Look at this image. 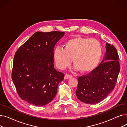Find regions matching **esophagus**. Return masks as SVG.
<instances>
[{
	"instance_id": "1",
	"label": "esophagus",
	"mask_w": 127,
	"mask_h": 127,
	"mask_svg": "<svg viewBox=\"0 0 127 127\" xmlns=\"http://www.w3.org/2000/svg\"><path fill=\"white\" fill-rule=\"evenodd\" d=\"M72 76L71 75H69V74H66L65 75V77H64V78L65 79H69L70 78H72Z\"/></svg>"
}]
</instances>
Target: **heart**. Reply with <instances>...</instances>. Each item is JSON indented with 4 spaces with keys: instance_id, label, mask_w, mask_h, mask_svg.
<instances>
[{
    "instance_id": "b5f03b06",
    "label": "heart",
    "mask_w": 127,
    "mask_h": 127,
    "mask_svg": "<svg viewBox=\"0 0 127 127\" xmlns=\"http://www.w3.org/2000/svg\"><path fill=\"white\" fill-rule=\"evenodd\" d=\"M64 46V49L58 47L53 51L56 66L61 69L69 66L72 59L75 69L89 72L98 65L102 56L101 45L94 38L73 37L67 40Z\"/></svg>"
}]
</instances>
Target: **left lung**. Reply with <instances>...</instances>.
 <instances>
[{
    "label": "left lung",
    "mask_w": 127,
    "mask_h": 127,
    "mask_svg": "<svg viewBox=\"0 0 127 127\" xmlns=\"http://www.w3.org/2000/svg\"><path fill=\"white\" fill-rule=\"evenodd\" d=\"M106 52L101 63L89 74L78 78L76 95L87 104L98 103L115 87L120 71L119 59L116 48L106 43Z\"/></svg>",
    "instance_id": "left-lung-1"
}]
</instances>
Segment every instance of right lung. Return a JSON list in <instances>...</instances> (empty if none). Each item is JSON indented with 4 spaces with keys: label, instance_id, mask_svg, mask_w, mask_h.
I'll use <instances>...</instances> for the list:
<instances>
[{
    "label": "right lung",
    "instance_id": "right-lung-1",
    "mask_svg": "<svg viewBox=\"0 0 127 127\" xmlns=\"http://www.w3.org/2000/svg\"><path fill=\"white\" fill-rule=\"evenodd\" d=\"M64 32H36L16 51L12 79L19 97L36 106L51 102L64 74L54 68L53 49Z\"/></svg>",
    "mask_w": 127,
    "mask_h": 127
}]
</instances>
